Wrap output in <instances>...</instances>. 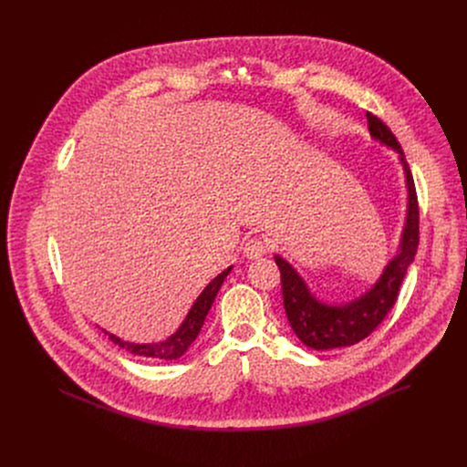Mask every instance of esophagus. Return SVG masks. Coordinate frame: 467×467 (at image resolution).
<instances>
[{
    "instance_id": "1",
    "label": "esophagus",
    "mask_w": 467,
    "mask_h": 467,
    "mask_svg": "<svg viewBox=\"0 0 467 467\" xmlns=\"http://www.w3.org/2000/svg\"><path fill=\"white\" fill-rule=\"evenodd\" d=\"M265 251H268V245H265L260 238H249L245 244H244V254L247 258H258L262 256Z\"/></svg>"
}]
</instances>
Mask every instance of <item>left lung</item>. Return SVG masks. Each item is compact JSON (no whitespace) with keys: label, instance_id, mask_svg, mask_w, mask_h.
I'll return each mask as SVG.
<instances>
[{"label":"left lung","instance_id":"obj_1","mask_svg":"<svg viewBox=\"0 0 467 467\" xmlns=\"http://www.w3.org/2000/svg\"><path fill=\"white\" fill-rule=\"evenodd\" d=\"M366 116H368V127L371 130V137L393 148L399 155H401V162L407 175V188H409L407 225L403 231V240H401V247H399V253L386 265L384 274L375 283V286L369 292H366L360 299H355L342 306L319 303L308 292L303 279L297 275V272L292 268V265L281 256H275V262L281 272L283 303H285L288 321L297 338L305 346L317 351L348 348L371 335L373 328L393 308L399 296V288H401L405 274L416 256L418 244H420L418 193H416L414 177L410 173L409 162L405 161L401 144L397 142L395 135L380 118H377L371 112H366Z\"/></svg>","mask_w":467,"mask_h":467}]
</instances>
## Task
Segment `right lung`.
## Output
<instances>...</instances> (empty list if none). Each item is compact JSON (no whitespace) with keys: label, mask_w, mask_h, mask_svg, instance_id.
<instances>
[{"label":"right lung","mask_w":467,"mask_h":467,"mask_svg":"<svg viewBox=\"0 0 467 467\" xmlns=\"http://www.w3.org/2000/svg\"><path fill=\"white\" fill-rule=\"evenodd\" d=\"M229 272H231V268H227L213 283H209V286L202 292V296L195 299L193 306L190 308V312H188L186 319L182 321V325L179 327V330L168 340L159 342V344H129V342L116 338L114 335H109V332H105V335H109V338L121 349L130 351L132 355H139V357L161 358V360H175V358L182 357L186 353V349L192 346V342L197 338L199 330H202L203 321L214 303V297H216L218 290L222 288L223 279L229 275Z\"/></svg>","instance_id":"1"}]
</instances>
